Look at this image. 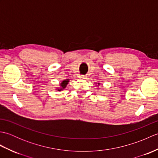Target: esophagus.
<instances>
[{
    "instance_id": "1",
    "label": "esophagus",
    "mask_w": 158,
    "mask_h": 158,
    "mask_svg": "<svg viewBox=\"0 0 158 158\" xmlns=\"http://www.w3.org/2000/svg\"><path fill=\"white\" fill-rule=\"evenodd\" d=\"M79 79H86L87 77H86V76H84V75H79Z\"/></svg>"
}]
</instances>
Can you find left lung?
Segmentation results:
<instances>
[{
	"instance_id": "1",
	"label": "left lung",
	"mask_w": 158,
	"mask_h": 158,
	"mask_svg": "<svg viewBox=\"0 0 158 158\" xmlns=\"http://www.w3.org/2000/svg\"><path fill=\"white\" fill-rule=\"evenodd\" d=\"M98 85H100V83H98Z\"/></svg>"
}]
</instances>
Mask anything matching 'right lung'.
Masks as SVG:
<instances>
[{
  "label": "right lung",
  "instance_id": "right-lung-1",
  "mask_svg": "<svg viewBox=\"0 0 158 158\" xmlns=\"http://www.w3.org/2000/svg\"><path fill=\"white\" fill-rule=\"evenodd\" d=\"M69 81H70L69 79H65V80H64V81H62L60 84V88H57V90H58V91H61V90L64 89L66 87L67 84H68V83L69 82Z\"/></svg>",
  "mask_w": 158,
  "mask_h": 158
}]
</instances>
